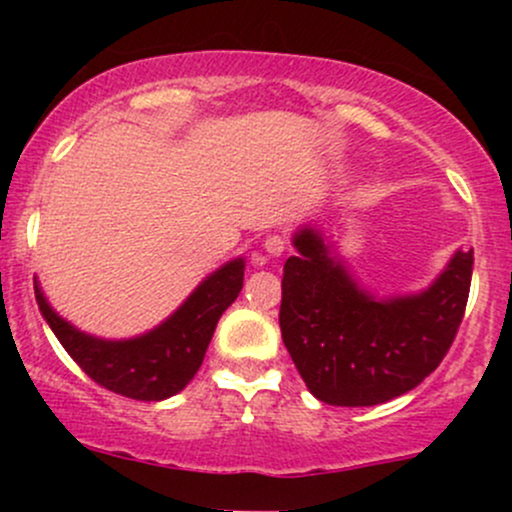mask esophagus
<instances>
[{"label": "esophagus", "mask_w": 512, "mask_h": 512, "mask_svg": "<svg viewBox=\"0 0 512 512\" xmlns=\"http://www.w3.org/2000/svg\"><path fill=\"white\" fill-rule=\"evenodd\" d=\"M264 250H267L269 255H272V257L284 255V250H286V240L281 238V236H269L267 240H264Z\"/></svg>", "instance_id": "34e87169"}]
</instances>
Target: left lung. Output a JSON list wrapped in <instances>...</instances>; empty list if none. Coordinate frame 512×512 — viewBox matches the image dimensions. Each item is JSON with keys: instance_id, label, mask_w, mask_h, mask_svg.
Listing matches in <instances>:
<instances>
[{"instance_id": "1", "label": "left lung", "mask_w": 512, "mask_h": 512, "mask_svg": "<svg viewBox=\"0 0 512 512\" xmlns=\"http://www.w3.org/2000/svg\"><path fill=\"white\" fill-rule=\"evenodd\" d=\"M279 327L308 390L334 407H373L424 383L460 330L474 250H457L426 291L375 298L317 228L293 236Z\"/></svg>"}]
</instances>
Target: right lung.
I'll return each mask as SVG.
<instances>
[{"label":"right lung","instance_id":"right-lung-1","mask_svg":"<svg viewBox=\"0 0 512 512\" xmlns=\"http://www.w3.org/2000/svg\"><path fill=\"white\" fill-rule=\"evenodd\" d=\"M243 257L226 262L209 274L185 303L151 332L134 339H98L76 330L52 310L35 284V301L69 356L93 383L115 395L161 402L178 395L195 378L216 322L243 289Z\"/></svg>","mask_w":512,"mask_h":512}]
</instances>
